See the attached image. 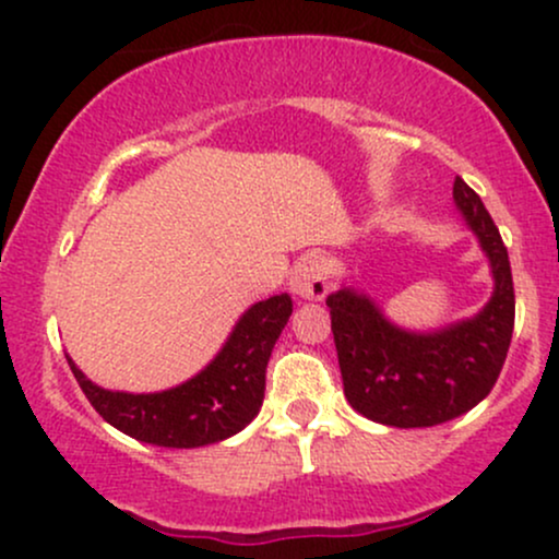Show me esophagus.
I'll list each match as a JSON object with an SVG mask.
<instances>
[{
    "label": "esophagus",
    "mask_w": 559,
    "mask_h": 559,
    "mask_svg": "<svg viewBox=\"0 0 559 559\" xmlns=\"http://www.w3.org/2000/svg\"><path fill=\"white\" fill-rule=\"evenodd\" d=\"M329 262H325L320 254H312V258H305L294 267L292 273V292L301 299L320 301L329 294Z\"/></svg>",
    "instance_id": "esophagus-1"
}]
</instances>
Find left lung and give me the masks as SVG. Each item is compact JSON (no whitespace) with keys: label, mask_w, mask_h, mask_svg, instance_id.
<instances>
[{"label":"left lung","mask_w":559,"mask_h":559,"mask_svg":"<svg viewBox=\"0 0 559 559\" xmlns=\"http://www.w3.org/2000/svg\"><path fill=\"white\" fill-rule=\"evenodd\" d=\"M452 197L493 275L491 299L476 318L420 333L391 323L368 294L352 286L325 299L346 402L383 426L428 428L460 418L489 396L510 349L515 288L507 247L489 210L460 176Z\"/></svg>","instance_id":"1"}]
</instances>
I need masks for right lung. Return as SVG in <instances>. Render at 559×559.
I'll return each instance as SVG.
<instances>
[{"label":"right lung","mask_w":559,"mask_h":559,"mask_svg":"<svg viewBox=\"0 0 559 559\" xmlns=\"http://www.w3.org/2000/svg\"><path fill=\"white\" fill-rule=\"evenodd\" d=\"M292 297L258 301L239 318L213 362L194 378L155 394H128L88 381L68 357L75 381L110 426L155 447L194 449L239 433L265 400V368L292 316Z\"/></svg>","instance_id":"right-lung-1"}]
</instances>
